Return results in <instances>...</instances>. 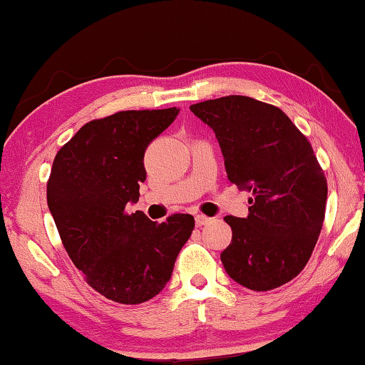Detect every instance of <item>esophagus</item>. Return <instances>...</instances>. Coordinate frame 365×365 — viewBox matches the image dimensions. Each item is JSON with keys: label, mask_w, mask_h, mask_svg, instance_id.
<instances>
[{"label": "esophagus", "mask_w": 365, "mask_h": 365, "mask_svg": "<svg viewBox=\"0 0 365 365\" xmlns=\"http://www.w3.org/2000/svg\"><path fill=\"white\" fill-rule=\"evenodd\" d=\"M211 219L210 217H206V216H203V214H198V216L195 217V224L198 225V227H201V225H206L207 222H210Z\"/></svg>", "instance_id": "1"}]
</instances>
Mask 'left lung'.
Returning <instances> with one entry per match:
<instances>
[{
	"label": "left lung",
	"instance_id": "8db88e82",
	"mask_svg": "<svg viewBox=\"0 0 365 365\" xmlns=\"http://www.w3.org/2000/svg\"><path fill=\"white\" fill-rule=\"evenodd\" d=\"M190 110L216 135L229 180L253 193L247 217H224L232 229L225 273L252 291L286 284L307 264L325 219L328 187L314 149L281 108L252 97Z\"/></svg>",
	"mask_w": 365,
	"mask_h": 365
}]
</instances>
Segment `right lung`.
<instances>
[{
    "label": "right lung",
    "mask_w": 365,
    "mask_h": 365,
    "mask_svg": "<svg viewBox=\"0 0 365 365\" xmlns=\"http://www.w3.org/2000/svg\"><path fill=\"white\" fill-rule=\"evenodd\" d=\"M180 108L126 110L86 123L53 160L47 203L74 266L113 302L141 304L169 282L195 219L173 214L155 224L138 203L144 153Z\"/></svg>",
    "instance_id": "add662e5"
}]
</instances>
